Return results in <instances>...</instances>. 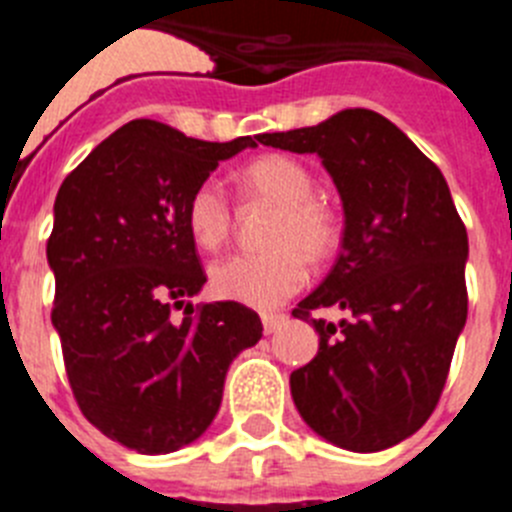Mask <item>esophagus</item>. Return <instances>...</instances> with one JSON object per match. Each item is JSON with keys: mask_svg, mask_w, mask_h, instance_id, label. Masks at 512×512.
Instances as JSON below:
<instances>
[{"mask_svg": "<svg viewBox=\"0 0 512 512\" xmlns=\"http://www.w3.org/2000/svg\"><path fill=\"white\" fill-rule=\"evenodd\" d=\"M284 315H279V312H264L261 315V323H264V330L266 333H274V330H279L284 325Z\"/></svg>", "mask_w": 512, "mask_h": 512, "instance_id": "34e87169", "label": "esophagus"}]
</instances>
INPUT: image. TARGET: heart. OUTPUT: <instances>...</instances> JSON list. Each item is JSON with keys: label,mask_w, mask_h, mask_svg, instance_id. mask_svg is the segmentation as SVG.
Here are the masks:
<instances>
[{"label": "heart", "mask_w": 512, "mask_h": 512, "mask_svg": "<svg viewBox=\"0 0 512 512\" xmlns=\"http://www.w3.org/2000/svg\"><path fill=\"white\" fill-rule=\"evenodd\" d=\"M243 197L277 207L261 253H235L210 269V289L220 300L274 310L305 287L310 261H325L341 241V220L328 200L315 194V179L302 161L264 153L235 174ZM192 241L220 251L233 230V207L217 182L197 184L184 207Z\"/></svg>", "instance_id": "1"}]
</instances>
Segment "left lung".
Wrapping results in <instances>:
<instances>
[{"label":"left lung","mask_w":512,"mask_h":512,"mask_svg":"<svg viewBox=\"0 0 512 512\" xmlns=\"http://www.w3.org/2000/svg\"><path fill=\"white\" fill-rule=\"evenodd\" d=\"M259 143L318 153L343 202L336 264L292 310L318 330V356L292 372L302 420L346 451L390 449L431 418L467 323V228L449 184L395 122L341 110ZM341 306V324L312 319Z\"/></svg>","instance_id":"left-lung-1"}]
</instances>
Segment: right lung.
Here are the masks:
<instances>
[{
  "label": "right lung",
  "instance_id": "obj_1",
  "mask_svg": "<svg viewBox=\"0 0 512 512\" xmlns=\"http://www.w3.org/2000/svg\"><path fill=\"white\" fill-rule=\"evenodd\" d=\"M243 148H256V138L207 143L133 120L58 189L51 320L69 384L84 418L138 454L197 441L220 410L228 366L264 330L238 302H187L207 277L184 207ZM182 306L179 319L173 310Z\"/></svg>",
  "mask_w": 512,
  "mask_h": 512
}]
</instances>
